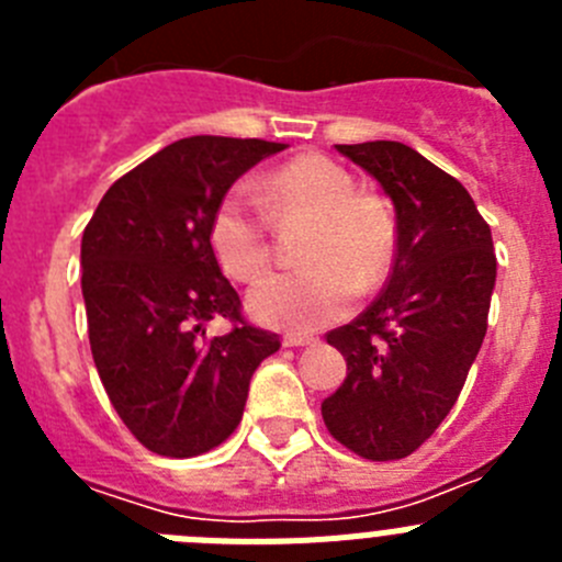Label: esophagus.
Here are the masks:
<instances>
[{
    "label": "esophagus",
    "mask_w": 562,
    "mask_h": 562,
    "mask_svg": "<svg viewBox=\"0 0 562 562\" xmlns=\"http://www.w3.org/2000/svg\"><path fill=\"white\" fill-rule=\"evenodd\" d=\"M315 337L310 335H286L284 337V346L286 349H297V346H315Z\"/></svg>",
    "instance_id": "esophagus-1"
}]
</instances>
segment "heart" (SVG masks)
I'll use <instances>...</instances> for the list:
<instances>
[{"instance_id": "obj_1", "label": "heart", "mask_w": 562, "mask_h": 562, "mask_svg": "<svg viewBox=\"0 0 562 562\" xmlns=\"http://www.w3.org/2000/svg\"><path fill=\"white\" fill-rule=\"evenodd\" d=\"M267 220L284 225L312 220L295 272H272L247 292V312L258 324L310 331L351 310L357 284L369 290L394 256V225L380 202L357 193L346 168L326 157H297L258 182ZM211 247L227 276L250 281L270 265V236L241 193L220 202L211 220Z\"/></svg>"}]
</instances>
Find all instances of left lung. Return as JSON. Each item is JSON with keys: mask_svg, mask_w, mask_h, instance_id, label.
<instances>
[{"mask_svg": "<svg viewBox=\"0 0 562 562\" xmlns=\"http://www.w3.org/2000/svg\"><path fill=\"white\" fill-rule=\"evenodd\" d=\"M335 148L394 202L396 258L374 304L326 335L349 374L321 414L362 459H405L450 414L484 342L493 233L467 188L405 143Z\"/></svg>", "mask_w": 562, "mask_h": 562, "instance_id": "8db88e82", "label": "left lung"}]
</instances>
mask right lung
<instances>
[{"instance_id": "right-lung-1", "label": "right lung", "mask_w": 562, "mask_h": 562, "mask_svg": "<svg viewBox=\"0 0 562 562\" xmlns=\"http://www.w3.org/2000/svg\"><path fill=\"white\" fill-rule=\"evenodd\" d=\"M284 143L186 137L121 177L81 238L89 346L103 389L151 453L213 450L245 414L250 380L278 335L245 324L211 247V220L233 182ZM231 316L233 333L207 336Z\"/></svg>"}]
</instances>
